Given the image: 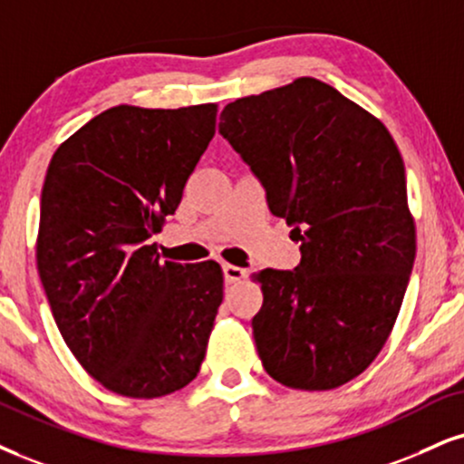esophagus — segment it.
<instances>
[{"label": "esophagus", "instance_id": "obj_1", "mask_svg": "<svg viewBox=\"0 0 464 464\" xmlns=\"http://www.w3.org/2000/svg\"><path fill=\"white\" fill-rule=\"evenodd\" d=\"M223 277H226L227 284H237L247 277V271L237 265H223Z\"/></svg>", "mask_w": 464, "mask_h": 464}]
</instances>
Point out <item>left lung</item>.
Listing matches in <instances>:
<instances>
[{"mask_svg": "<svg viewBox=\"0 0 464 464\" xmlns=\"http://www.w3.org/2000/svg\"><path fill=\"white\" fill-rule=\"evenodd\" d=\"M219 133L301 241L295 271L251 276L262 290L251 320L260 362L290 390H335L379 357L413 268L415 219L396 141L314 77L230 102Z\"/></svg>", "mask_w": 464, "mask_h": 464, "instance_id": "obj_1", "label": "left lung"}]
</instances>
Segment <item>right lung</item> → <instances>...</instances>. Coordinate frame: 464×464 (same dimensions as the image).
<instances>
[{
    "instance_id": "right-lung-1",
    "label": "right lung",
    "mask_w": 464,
    "mask_h": 464,
    "mask_svg": "<svg viewBox=\"0 0 464 464\" xmlns=\"http://www.w3.org/2000/svg\"><path fill=\"white\" fill-rule=\"evenodd\" d=\"M215 124L217 102L118 105L62 141L49 163L40 282L74 359L120 396H168L204 362L223 301L221 266L161 262L150 237L179 208Z\"/></svg>"
}]
</instances>
